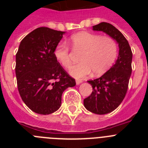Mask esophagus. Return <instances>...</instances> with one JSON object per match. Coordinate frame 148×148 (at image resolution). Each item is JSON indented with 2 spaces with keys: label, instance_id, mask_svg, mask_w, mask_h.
Listing matches in <instances>:
<instances>
[{
  "label": "esophagus",
  "instance_id": "34e87169",
  "mask_svg": "<svg viewBox=\"0 0 148 148\" xmlns=\"http://www.w3.org/2000/svg\"><path fill=\"white\" fill-rule=\"evenodd\" d=\"M75 82H76V85H79L80 84L82 83V81L80 80V79H77V80L75 81Z\"/></svg>",
  "mask_w": 148,
  "mask_h": 148
}]
</instances>
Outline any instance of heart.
<instances>
[{
    "mask_svg": "<svg viewBox=\"0 0 148 148\" xmlns=\"http://www.w3.org/2000/svg\"><path fill=\"white\" fill-rule=\"evenodd\" d=\"M70 43L75 50L83 52L80 64L73 66L70 70V74L74 78H84L92 72L95 75H102L109 70L117 57L118 46L110 37L82 32L73 35ZM54 56L64 67H70V53L66 44L60 43L56 46Z\"/></svg>",
    "mask_w": 148,
    "mask_h": 148,
    "instance_id": "b5f03b06",
    "label": "heart"
}]
</instances>
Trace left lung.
I'll list each match as a JSON object with an SVG mask.
<instances>
[{"mask_svg":"<svg viewBox=\"0 0 148 148\" xmlns=\"http://www.w3.org/2000/svg\"><path fill=\"white\" fill-rule=\"evenodd\" d=\"M92 30L104 32L119 46L118 58L110 70L100 78L87 81L92 92L84 99V105L91 113L104 115L116 110L125 97L132 73L133 54L125 36L110 23L101 22L93 26Z\"/></svg>","mask_w":148,"mask_h":148,"instance_id":"8db88e82","label":"left lung"}]
</instances>
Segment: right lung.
<instances>
[{
	"mask_svg": "<svg viewBox=\"0 0 148 148\" xmlns=\"http://www.w3.org/2000/svg\"><path fill=\"white\" fill-rule=\"evenodd\" d=\"M65 32L39 27L21 41L16 54L17 84L22 100L31 110L48 115L61 105L63 92L75 85L54 56Z\"/></svg>",
	"mask_w": 148,
	"mask_h": 148,
	"instance_id": "right-lung-1",
	"label": "right lung"
}]
</instances>
